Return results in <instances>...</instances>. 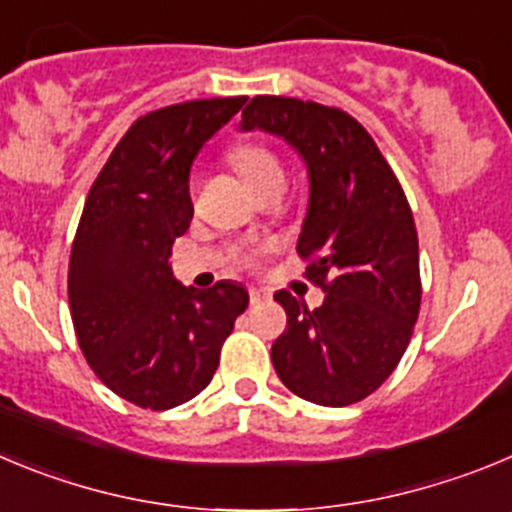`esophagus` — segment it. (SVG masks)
Segmentation results:
<instances>
[{
    "instance_id": "1",
    "label": "esophagus",
    "mask_w": 512,
    "mask_h": 512,
    "mask_svg": "<svg viewBox=\"0 0 512 512\" xmlns=\"http://www.w3.org/2000/svg\"><path fill=\"white\" fill-rule=\"evenodd\" d=\"M266 299V294L264 292H259V289H251V292H248V302H251V307H256V304H261Z\"/></svg>"
}]
</instances>
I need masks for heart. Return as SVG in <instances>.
<instances>
[{
	"instance_id": "obj_1",
	"label": "heart",
	"mask_w": 512,
	"mask_h": 512,
	"mask_svg": "<svg viewBox=\"0 0 512 512\" xmlns=\"http://www.w3.org/2000/svg\"><path fill=\"white\" fill-rule=\"evenodd\" d=\"M231 162L236 164V170L241 172L243 180L259 190L261 185L274 180H284V167H281V159L276 157L274 149H269L266 144L259 142H246L238 144L231 149ZM253 256H243V261H251Z\"/></svg>"
}]
</instances>
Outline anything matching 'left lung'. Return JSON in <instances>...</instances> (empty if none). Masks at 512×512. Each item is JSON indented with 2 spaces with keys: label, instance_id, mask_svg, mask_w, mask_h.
<instances>
[{
  "label": "left lung",
  "instance_id": "1",
  "mask_svg": "<svg viewBox=\"0 0 512 512\" xmlns=\"http://www.w3.org/2000/svg\"><path fill=\"white\" fill-rule=\"evenodd\" d=\"M241 131L274 134L307 164L297 251L325 302L307 309L284 289L274 294L287 309V330L271 345L276 375L320 406L363 401L396 370L419 317V238L406 195L368 131L340 109L256 96Z\"/></svg>",
  "mask_w": 512,
  "mask_h": 512
}]
</instances>
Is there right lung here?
<instances>
[{
	"label": "right lung",
	"instance_id": "add662e5",
	"mask_svg": "<svg viewBox=\"0 0 512 512\" xmlns=\"http://www.w3.org/2000/svg\"><path fill=\"white\" fill-rule=\"evenodd\" d=\"M243 103L203 98L134 121L83 205L68 266L75 335L93 373L142 409L198 396L248 307L238 281L185 287L170 266L172 243L192 220V162Z\"/></svg>",
	"mask_w": 512,
	"mask_h": 512
}]
</instances>
